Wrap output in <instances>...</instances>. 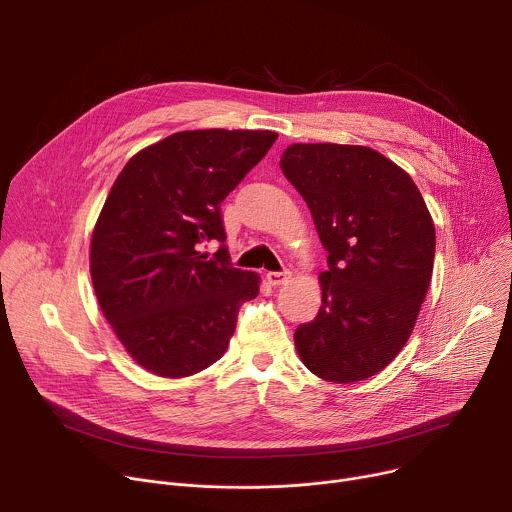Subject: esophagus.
Instances as JSON below:
<instances>
[{
	"label": "esophagus",
	"instance_id": "esophagus-1",
	"mask_svg": "<svg viewBox=\"0 0 512 512\" xmlns=\"http://www.w3.org/2000/svg\"><path fill=\"white\" fill-rule=\"evenodd\" d=\"M289 277H291L289 271H269V273L265 275V279H267L269 285H283Z\"/></svg>",
	"mask_w": 512,
	"mask_h": 512
}]
</instances>
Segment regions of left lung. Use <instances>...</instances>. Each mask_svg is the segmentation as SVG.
I'll return each mask as SVG.
<instances>
[{"mask_svg":"<svg viewBox=\"0 0 512 512\" xmlns=\"http://www.w3.org/2000/svg\"><path fill=\"white\" fill-rule=\"evenodd\" d=\"M279 168L328 251L318 316L294 334L298 354L324 381L371 379L409 340L431 281L425 200L403 168L364 145L294 143Z\"/></svg>","mask_w":512,"mask_h":512,"instance_id":"left-lung-1","label":"left lung"}]
</instances>
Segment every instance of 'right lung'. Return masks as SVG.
Listing matches in <instances>:
<instances>
[{"label":"right lung","instance_id":"obj_1","mask_svg":"<svg viewBox=\"0 0 512 512\" xmlns=\"http://www.w3.org/2000/svg\"><path fill=\"white\" fill-rule=\"evenodd\" d=\"M275 131H178L137 152L107 194L91 239V279L127 354L158 377L196 375L227 352L259 275L229 265L221 202Z\"/></svg>","mask_w":512,"mask_h":512}]
</instances>
